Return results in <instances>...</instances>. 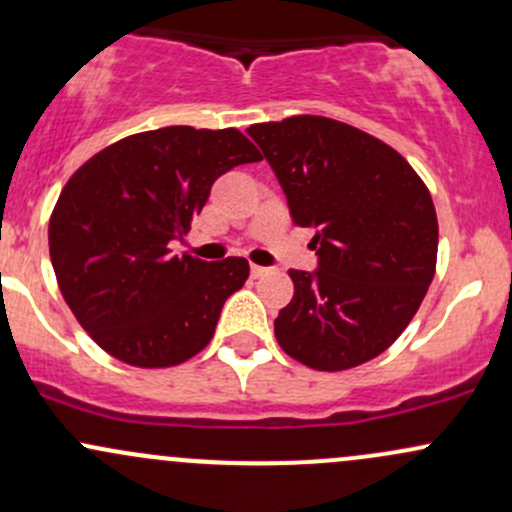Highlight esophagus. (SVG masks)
Returning a JSON list of instances; mask_svg holds the SVG:
<instances>
[{
    "mask_svg": "<svg viewBox=\"0 0 512 512\" xmlns=\"http://www.w3.org/2000/svg\"><path fill=\"white\" fill-rule=\"evenodd\" d=\"M269 272H272V269H269V267H260V265H252V267H250V274H252V277H255V279L267 277Z\"/></svg>",
    "mask_w": 512,
    "mask_h": 512,
    "instance_id": "1",
    "label": "esophagus"
}]
</instances>
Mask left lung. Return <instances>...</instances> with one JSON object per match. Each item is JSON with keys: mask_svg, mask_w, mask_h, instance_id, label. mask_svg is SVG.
<instances>
[{"mask_svg": "<svg viewBox=\"0 0 512 512\" xmlns=\"http://www.w3.org/2000/svg\"><path fill=\"white\" fill-rule=\"evenodd\" d=\"M313 228L318 269H291L294 299L274 320L289 357L342 372L379 357L406 330L435 277L437 216L428 187L379 138L325 116L247 128Z\"/></svg>", "mask_w": 512, "mask_h": 512, "instance_id": "8db88e82", "label": "left lung"}]
</instances>
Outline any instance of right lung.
Segmentation results:
<instances>
[{
    "instance_id": "1",
    "label": "right lung",
    "mask_w": 512,
    "mask_h": 512,
    "mask_svg": "<svg viewBox=\"0 0 512 512\" xmlns=\"http://www.w3.org/2000/svg\"><path fill=\"white\" fill-rule=\"evenodd\" d=\"M262 155L235 128L167 126L109 145L70 177L48 226L67 306L101 350L133 367L187 362L245 284V257L172 255L221 174Z\"/></svg>"
}]
</instances>
